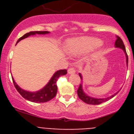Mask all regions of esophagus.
Wrapping results in <instances>:
<instances>
[{
	"label": "esophagus",
	"instance_id": "34e87169",
	"mask_svg": "<svg viewBox=\"0 0 134 134\" xmlns=\"http://www.w3.org/2000/svg\"><path fill=\"white\" fill-rule=\"evenodd\" d=\"M75 72H76L75 69H74V68H72H72H68V74H74V73H75Z\"/></svg>",
	"mask_w": 134,
	"mask_h": 134
}]
</instances>
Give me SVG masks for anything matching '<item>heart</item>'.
<instances>
[{
    "label": "heart",
    "mask_w": 134,
    "mask_h": 134,
    "mask_svg": "<svg viewBox=\"0 0 134 134\" xmlns=\"http://www.w3.org/2000/svg\"><path fill=\"white\" fill-rule=\"evenodd\" d=\"M97 40L89 38L75 39L68 40L66 43V52L72 54H79L92 48Z\"/></svg>",
    "instance_id": "b5f03b06"
}]
</instances>
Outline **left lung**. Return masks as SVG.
Segmentation results:
<instances>
[{
    "label": "left lung",
    "mask_w": 134,
    "mask_h": 134,
    "mask_svg": "<svg viewBox=\"0 0 134 134\" xmlns=\"http://www.w3.org/2000/svg\"><path fill=\"white\" fill-rule=\"evenodd\" d=\"M115 46L116 48H119L122 49L124 50V52H125V55H126V62H127V65H128V57H127V54L126 53V50H125V46H124V43L123 42L122 40L119 37V36H117V40L115 41ZM79 76H80V79L82 80V76L81 74L79 73ZM119 92V91H118ZM118 92H117L116 93H115L113 95L110 96L107 98H102V99H96V98L94 97H91L89 96H88L87 94H86L85 93V92L83 91V89H82V84H80L79 85V87L78 88L77 93L79 97L81 99L82 101H84L85 103H86V104H89V105H99L100 103H103L104 102H106L107 100H109V99H111V98H113V97L118 94Z\"/></svg>",
    "instance_id": "8db88e82"
}]
</instances>
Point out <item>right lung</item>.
I'll use <instances>...</instances> for the list:
<instances>
[{
  "instance_id": "obj_1",
  "label": "right lung",
  "mask_w": 134,
  "mask_h": 134,
  "mask_svg": "<svg viewBox=\"0 0 134 134\" xmlns=\"http://www.w3.org/2000/svg\"><path fill=\"white\" fill-rule=\"evenodd\" d=\"M49 33V31H30L20 37L18 41H16V43H19V41H20L21 40L27 38L30 35H34L35 34H43H43H47ZM66 74H67V70L66 69L60 70L55 72L52 77L51 78L49 82L43 88H41L40 91H37V92H29V91L22 89L15 82L13 78H12V79H13L14 86L16 88V91H18L19 94L24 99L34 103H45L48 102L51 99L55 97V96L56 95L57 91H58V86L56 85L58 79L61 76L65 75Z\"/></svg>"
}]
</instances>
